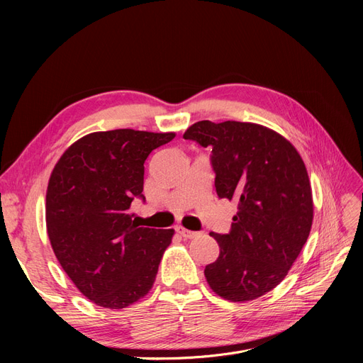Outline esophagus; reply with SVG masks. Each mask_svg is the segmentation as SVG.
Wrapping results in <instances>:
<instances>
[{"instance_id": "esophagus-1", "label": "esophagus", "mask_w": 363, "mask_h": 363, "mask_svg": "<svg viewBox=\"0 0 363 363\" xmlns=\"http://www.w3.org/2000/svg\"><path fill=\"white\" fill-rule=\"evenodd\" d=\"M177 233L181 235V237H184V238H194V237H197L199 235V233H194V231H188V230H185V228H182V226H178L177 228Z\"/></svg>"}]
</instances>
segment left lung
Segmentation results:
<instances>
[{
    "instance_id": "obj_1",
    "label": "left lung",
    "mask_w": 363,
    "mask_h": 363,
    "mask_svg": "<svg viewBox=\"0 0 363 363\" xmlns=\"http://www.w3.org/2000/svg\"><path fill=\"white\" fill-rule=\"evenodd\" d=\"M184 138L212 148L218 197L238 203L230 234L211 233L219 257L206 266L207 284L225 300H255L287 277L308 241L313 200L306 166L289 140L257 123L200 121Z\"/></svg>"
}]
</instances>
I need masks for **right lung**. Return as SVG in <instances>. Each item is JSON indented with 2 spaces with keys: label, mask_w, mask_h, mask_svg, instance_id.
<instances>
[{
  "label": "right lung",
  "mask_w": 363,
  "mask_h": 363,
  "mask_svg": "<svg viewBox=\"0 0 363 363\" xmlns=\"http://www.w3.org/2000/svg\"><path fill=\"white\" fill-rule=\"evenodd\" d=\"M175 132L114 129L73 143L55 163L45 220L52 252L86 298L123 309L148 294L174 230L132 220L133 199H145L144 162Z\"/></svg>",
  "instance_id": "obj_1"
}]
</instances>
